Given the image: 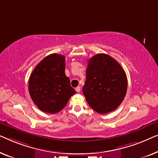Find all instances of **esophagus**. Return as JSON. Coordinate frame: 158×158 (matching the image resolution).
I'll return each instance as SVG.
<instances>
[{
  "mask_svg": "<svg viewBox=\"0 0 158 158\" xmlns=\"http://www.w3.org/2000/svg\"><path fill=\"white\" fill-rule=\"evenodd\" d=\"M75 90H76L77 92H80V90H81V89H80L79 86H77V87L75 88Z\"/></svg>",
  "mask_w": 158,
  "mask_h": 158,
  "instance_id": "1",
  "label": "esophagus"
}]
</instances>
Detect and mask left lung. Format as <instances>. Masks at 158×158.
<instances>
[{
  "label": "left lung",
  "mask_w": 158,
  "mask_h": 158,
  "mask_svg": "<svg viewBox=\"0 0 158 158\" xmlns=\"http://www.w3.org/2000/svg\"><path fill=\"white\" fill-rule=\"evenodd\" d=\"M83 86L86 100L95 112L104 114L118 107L125 97L127 79L116 60L98 54L88 61Z\"/></svg>",
  "instance_id": "1"
}]
</instances>
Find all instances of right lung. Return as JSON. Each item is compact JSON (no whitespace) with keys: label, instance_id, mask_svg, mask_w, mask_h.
<instances>
[{"label":"right lung","instance_id":"right-lung-1","mask_svg":"<svg viewBox=\"0 0 158 158\" xmlns=\"http://www.w3.org/2000/svg\"><path fill=\"white\" fill-rule=\"evenodd\" d=\"M28 91L33 102L42 112H60L76 94L65 74V56L53 54L40 61L30 76Z\"/></svg>","mask_w":158,"mask_h":158}]
</instances>
